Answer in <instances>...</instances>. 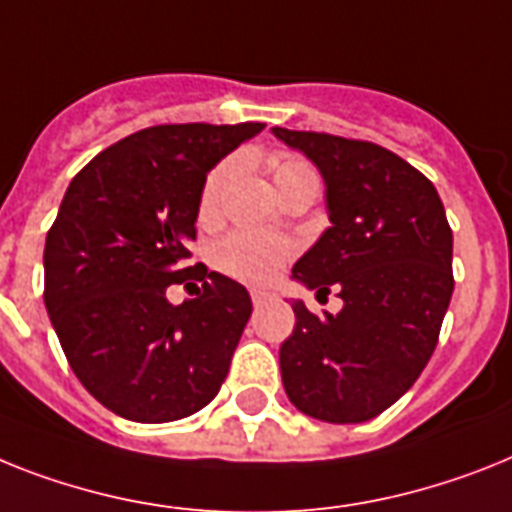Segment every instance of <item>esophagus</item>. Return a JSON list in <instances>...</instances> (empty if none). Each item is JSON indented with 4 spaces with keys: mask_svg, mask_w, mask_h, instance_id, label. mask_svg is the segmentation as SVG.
Instances as JSON below:
<instances>
[{
    "mask_svg": "<svg viewBox=\"0 0 512 512\" xmlns=\"http://www.w3.org/2000/svg\"><path fill=\"white\" fill-rule=\"evenodd\" d=\"M253 306H264L269 301H277V293L274 290H251Z\"/></svg>",
    "mask_w": 512,
    "mask_h": 512,
    "instance_id": "obj_1",
    "label": "esophagus"
}]
</instances>
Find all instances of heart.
<instances>
[{"instance_id": "b5f03b06", "label": "heart", "mask_w": 512, "mask_h": 512, "mask_svg": "<svg viewBox=\"0 0 512 512\" xmlns=\"http://www.w3.org/2000/svg\"><path fill=\"white\" fill-rule=\"evenodd\" d=\"M274 183L277 188L316 177L314 170L308 167L298 156H274L272 159ZM232 172H235V159L219 162L214 170L206 175L201 196H198V214L204 219L217 217L219 204H222V193L230 183ZM293 256V243L277 235H266L256 230H235L227 238H222L214 248V264L225 274L243 282H266L272 280L277 269Z\"/></svg>"}]
</instances>
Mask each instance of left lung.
<instances>
[{
  "label": "left lung",
  "mask_w": 512,
  "mask_h": 512,
  "mask_svg": "<svg viewBox=\"0 0 512 512\" xmlns=\"http://www.w3.org/2000/svg\"><path fill=\"white\" fill-rule=\"evenodd\" d=\"M327 183L329 227L293 266L319 290L337 287L342 311L293 303L295 329L280 369L290 403L329 424H361L387 411L437 348L453 298V230L429 177L371 141L274 128Z\"/></svg>",
  "instance_id": "obj_1"
}]
</instances>
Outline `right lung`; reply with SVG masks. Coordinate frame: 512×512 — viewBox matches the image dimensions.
Instances as JSON below:
<instances>
[{
    "label": "right lung",
    "instance_id": "1",
    "mask_svg": "<svg viewBox=\"0 0 512 512\" xmlns=\"http://www.w3.org/2000/svg\"><path fill=\"white\" fill-rule=\"evenodd\" d=\"M264 130L154 125L73 177L44 246V303L75 377L104 408L164 424L217 398L251 316L240 282L209 272L180 306L206 172Z\"/></svg>",
    "mask_w": 512,
    "mask_h": 512
}]
</instances>
